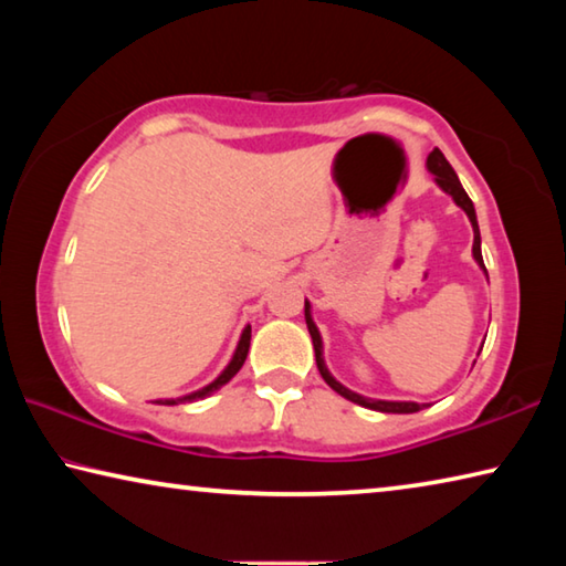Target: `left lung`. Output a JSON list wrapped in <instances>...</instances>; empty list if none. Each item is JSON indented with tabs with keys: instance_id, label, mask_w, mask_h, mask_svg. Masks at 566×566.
Here are the masks:
<instances>
[{
	"instance_id": "1",
	"label": "left lung",
	"mask_w": 566,
	"mask_h": 566,
	"mask_svg": "<svg viewBox=\"0 0 566 566\" xmlns=\"http://www.w3.org/2000/svg\"><path fill=\"white\" fill-rule=\"evenodd\" d=\"M427 167H429V171H432V175H434L437 185L442 187V189L447 191V195H452L454 202H457L459 207H462L464 212H467L469 222H472V229H474L472 254H474L476 264L482 266V270L486 272L484 260H482V237H479V224H476L474 205H472V199H469V195L464 191V187L459 185L457 171L452 169V165H449V161L444 159V155H442V151H439V149H434L432 155L427 157ZM304 319H306V329H310V334H312L314 357H317V369H319V375H322V379L327 381V385H329L334 391H337V395H342L344 399L354 401V405H361V407H367V409H377V411H389V415H411V411H419L421 407H424V405H417V401H381V399H367V397L357 395V391H349L347 387H342L339 381L329 375L327 364H324V357H322V337H319V329L314 327V322H312L310 302H304Z\"/></svg>"
}]
</instances>
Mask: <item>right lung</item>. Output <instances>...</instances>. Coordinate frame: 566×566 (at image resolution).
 <instances>
[{
  "label": "right lung",
  "instance_id": "1",
  "mask_svg": "<svg viewBox=\"0 0 566 566\" xmlns=\"http://www.w3.org/2000/svg\"><path fill=\"white\" fill-rule=\"evenodd\" d=\"M249 339H252V327H247V329L242 332V339H239V344H237V352H234L232 361H229V367L222 371V375H219V377L212 381V385L205 387V389H199V391H195V395L181 397V399H165V401H161V405H177V401H195V399H205V397L212 395V391H217L219 387H224L227 381L232 379L239 369H242V364H244V359H247V352H249Z\"/></svg>",
  "mask_w": 566,
  "mask_h": 566
}]
</instances>
